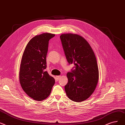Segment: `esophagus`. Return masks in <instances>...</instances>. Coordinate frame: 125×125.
Returning <instances> with one entry per match:
<instances>
[{
    "mask_svg": "<svg viewBox=\"0 0 125 125\" xmlns=\"http://www.w3.org/2000/svg\"><path fill=\"white\" fill-rule=\"evenodd\" d=\"M61 77V76H56V79L57 80H58L59 79H60Z\"/></svg>",
    "mask_w": 125,
    "mask_h": 125,
    "instance_id": "34e87169",
    "label": "esophagus"
}]
</instances>
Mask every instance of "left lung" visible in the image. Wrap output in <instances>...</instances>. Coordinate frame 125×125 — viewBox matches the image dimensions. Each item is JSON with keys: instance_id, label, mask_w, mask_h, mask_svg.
Returning a JSON list of instances; mask_svg holds the SVG:
<instances>
[{"instance_id": "left-lung-1", "label": "left lung", "mask_w": 125, "mask_h": 125, "mask_svg": "<svg viewBox=\"0 0 125 125\" xmlns=\"http://www.w3.org/2000/svg\"><path fill=\"white\" fill-rule=\"evenodd\" d=\"M60 38L68 62L75 65L67 74L68 82L64 86L65 91L70 100L83 101L92 94L98 82L96 56L90 45L80 35L64 33Z\"/></svg>"}]
</instances>
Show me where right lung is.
Instances as JSON below:
<instances>
[{"mask_svg":"<svg viewBox=\"0 0 125 125\" xmlns=\"http://www.w3.org/2000/svg\"><path fill=\"white\" fill-rule=\"evenodd\" d=\"M54 34L35 35L27 44L22 57L19 71L21 86L29 97L43 101L48 97L55 79L45 71L49 41Z\"/></svg>","mask_w":125,"mask_h":125,"instance_id":"right-lung-1","label":"right lung"}]
</instances>
